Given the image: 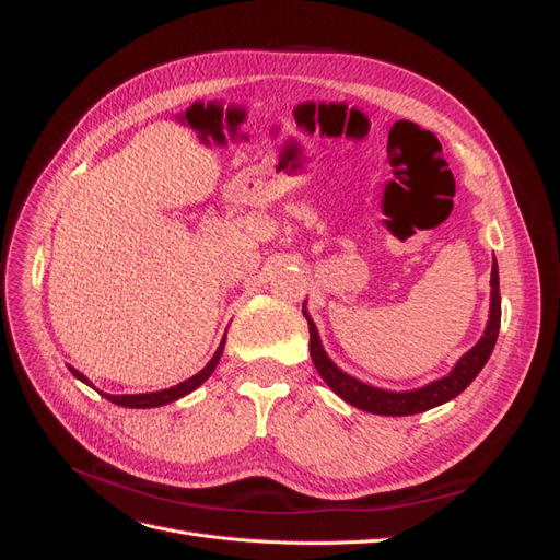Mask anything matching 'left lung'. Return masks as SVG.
I'll return each instance as SVG.
<instances>
[{
	"instance_id": "1",
	"label": "left lung",
	"mask_w": 560,
	"mask_h": 560,
	"mask_svg": "<svg viewBox=\"0 0 560 560\" xmlns=\"http://www.w3.org/2000/svg\"><path fill=\"white\" fill-rule=\"evenodd\" d=\"M500 315H502L500 276H498V261H493V270H490V313H488V322L479 343L457 360V364L451 369L448 376L432 381L418 389L393 393V389H383V387H374L358 381L329 360V354L325 352V348H322L315 322L308 315L306 301H303V317L308 319V331H311V358L317 374L343 401L376 416H413V413L430 411L434 406H442L460 395L463 389L479 376V371L486 366L490 352L495 348L498 331H500Z\"/></svg>"
}]
</instances>
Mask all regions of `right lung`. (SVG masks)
Wrapping results in <instances>:
<instances>
[{"mask_svg": "<svg viewBox=\"0 0 560 560\" xmlns=\"http://www.w3.org/2000/svg\"><path fill=\"white\" fill-rule=\"evenodd\" d=\"M224 343H226V334H224V338H222V343H219L217 352L212 354V360H210L206 366H202L196 376L186 378V381H184V383H179V385L159 389V393H144V395H107V393H100V389H97V387H95L86 376H83L81 371H77L74 366H67V369L72 371V376H74V378H79L81 383H86V385H91L93 389H97V393L103 395V397H107L112 404L126 406V409H154V406H165V404H171V401H177V399L186 397L189 393H194L196 387H200L202 383H206V381L212 376V371L217 369L219 360H222Z\"/></svg>", "mask_w": 560, "mask_h": 560, "instance_id": "right-lung-1", "label": "right lung"}]
</instances>
